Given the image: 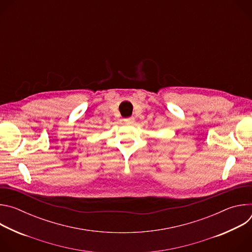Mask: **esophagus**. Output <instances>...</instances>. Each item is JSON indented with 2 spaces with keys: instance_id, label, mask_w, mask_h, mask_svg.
Returning <instances> with one entry per match:
<instances>
[{
  "instance_id": "34e87169",
  "label": "esophagus",
  "mask_w": 252,
  "mask_h": 252,
  "mask_svg": "<svg viewBox=\"0 0 252 252\" xmlns=\"http://www.w3.org/2000/svg\"><path fill=\"white\" fill-rule=\"evenodd\" d=\"M124 122L127 125H132L134 123V118L133 117H130V118H127V119H125Z\"/></svg>"
}]
</instances>
